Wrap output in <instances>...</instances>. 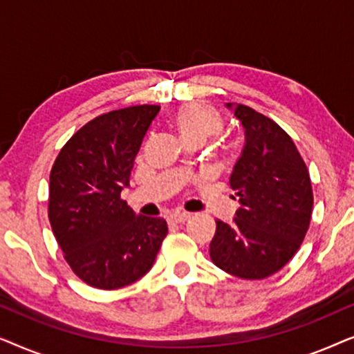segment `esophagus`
Listing matches in <instances>:
<instances>
[{
	"instance_id": "1",
	"label": "esophagus",
	"mask_w": 354,
	"mask_h": 354,
	"mask_svg": "<svg viewBox=\"0 0 354 354\" xmlns=\"http://www.w3.org/2000/svg\"><path fill=\"white\" fill-rule=\"evenodd\" d=\"M190 219V214H187V212H174L167 217V221L171 222V224H183V222H187Z\"/></svg>"
}]
</instances>
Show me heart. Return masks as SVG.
<instances>
[{"mask_svg": "<svg viewBox=\"0 0 354 354\" xmlns=\"http://www.w3.org/2000/svg\"><path fill=\"white\" fill-rule=\"evenodd\" d=\"M172 125L185 145L205 143L222 130V118L214 108L203 103H187L172 114Z\"/></svg>", "mask_w": 354, "mask_h": 354, "instance_id": "obj_1", "label": "heart"}]
</instances>
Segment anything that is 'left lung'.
<instances>
[{
    "instance_id": "obj_1",
    "label": "left lung",
    "mask_w": 354,
    "mask_h": 354,
    "mask_svg": "<svg viewBox=\"0 0 354 354\" xmlns=\"http://www.w3.org/2000/svg\"><path fill=\"white\" fill-rule=\"evenodd\" d=\"M245 130V147L230 176L240 207L232 224L216 221L212 263L240 279L279 272L297 253L313 212L306 164L285 130L243 104L227 103Z\"/></svg>"
}]
</instances>
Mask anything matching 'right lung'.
<instances>
[{"label":"right lung","instance_id":"1","mask_svg":"<svg viewBox=\"0 0 354 354\" xmlns=\"http://www.w3.org/2000/svg\"><path fill=\"white\" fill-rule=\"evenodd\" d=\"M159 106L98 115L72 135L50 174L48 217L64 259L85 283L115 290L153 268L167 224L137 216L120 193Z\"/></svg>","mask_w":354,"mask_h":354}]
</instances>
